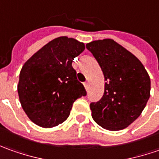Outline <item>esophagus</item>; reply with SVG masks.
Wrapping results in <instances>:
<instances>
[{"label":"esophagus","mask_w":159,"mask_h":159,"mask_svg":"<svg viewBox=\"0 0 159 159\" xmlns=\"http://www.w3.org/2000/svg\"><path fill=\"white\" fill-rule=\"evenodd\" d=\"M84 85L85 89L87 90V89H88V86H89V83H88V82H85L84 84Z\"/></svg>","instance_id":"1"}]
</instances>
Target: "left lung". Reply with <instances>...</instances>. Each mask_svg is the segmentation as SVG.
Wrapping results in <instances>:
<instances>
[{
    "label": "left lung",
    "instance_id": "1",
    "mask_svg": "<svg viewBox=\"0 0 159 159\" xmlns=\"http://www.w3.org/2000/svg\"><path fill=\"white\" fill-rule=\"evenodd\" d=\"M105 77L102 98L90 105L91 116L103 129H126L141 115L151 96V79L132 52L113 39L88 43Z\"/></svg>",
    "mask_w": 159,
    "mask_h": 159
}]
</instances>
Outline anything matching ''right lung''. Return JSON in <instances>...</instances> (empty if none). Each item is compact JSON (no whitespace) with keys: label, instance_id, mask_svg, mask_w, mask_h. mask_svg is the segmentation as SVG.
<instances>
[{"label":"right lung","instance_id":"right-lung-1","mask_svg":"<svg viewBox=\"0 0 159 159\" xmlns=\"http://www.w3.org/2000/svg\"><path fill=\"white\" fill-rule=\"evenodd\" d=\"M85 46L73 38L59 37L36 52L20 71L17 92L26 115L50 129L69 117L73 103L86 95L72 67Z\"/></svg>","mask_w":159,"mask_h":159}]
</instances>
